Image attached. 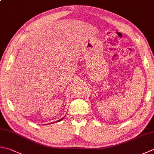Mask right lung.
<instances>
[{
	"mask_svg": "<svg viewBox=\"0 0 154 154\" xmlns=\"http://www.w3.org/2000/svg\"><path fill=\"white\" fill-rule=\"evenodd\" d=\"M63 118H61V119H59V120H57V121H56L55 122H61V120H63ZM53 123H54V122H53Z\"/></svg>",
	"mask_w": 154,
	"mask_h": 154,
	"instance_id": "right-lung-1",
	"label": "right lung"
}]
</instances>
